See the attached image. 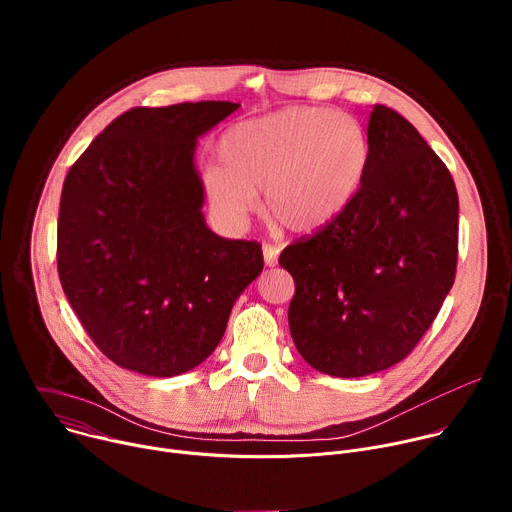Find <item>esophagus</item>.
I'll list each match as a JSON object with an SVG mask.
<instances>
[{
  "label": "esophagus",
  "instance_id": "esophagus-1",
  "mask_svg": "<svg viewBox=\"0 0 512 512\" xmlns=\"http://www.w3.org/2000/svg\"><path fill=\"white\" fill-rule=\"evenodd\" d=\"M277 255H279V247L275 245H263V259H265V265L273 267L277 263Z\"/></svg>",
  "mask_w": 512,
  "mask_h": 512
}]
</instances>
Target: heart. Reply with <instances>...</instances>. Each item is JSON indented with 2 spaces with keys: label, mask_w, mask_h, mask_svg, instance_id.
Returning <instances> with one entry per match:
<instances>
[{
  "label": "heart",
  "mask_w": 512,
  "mask_h": 512,
  "mask_svg": "<svg viewBox=\"0 0 512 512\" xmlns=\"http://www.w3.org/2000/svg\"><path fill=\"white\" fill-rule=\"evenodd\" d=\"M218 160L204 174V192L225 227L243 229L263 190L271 221L308 233L350 204L367 174L371 141L346 113L287 107L231 127Z\"/></svg>",
  "instance_id": "heart-1"
}]
</instances>
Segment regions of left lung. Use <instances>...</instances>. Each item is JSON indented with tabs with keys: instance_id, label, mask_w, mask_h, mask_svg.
<instances>
[{
	"instance_id": "left-lung-1",
	"label": "left lung",
	"mask_w": 512,
	"mask_h": 512,
	"mask_svg": "<svg viewBox=\"0 0 512 512\" xmlns=\"http://www.w3.org/2000/svg\"><path fill=\"white\" fill-rule=\"evenodd\" d=\"M371 160L350 204L285 247L296 281L289 332L312 369L367 377L403 360L454 285L458 192L446 164L397 111L375 105Z\"/></svg>"
}]
</instances>
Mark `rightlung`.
Here are the masks:
<instances>
[{"instance_id": "obj_1", "label": "right lung", "mask_w": 512, "mask_h": 512, "mask_svg": "<svg viewBox=\"0 0 512 512\" xmlns=\"http://www.w3.org/2000/svg\"><path fill=\"white\" fill-rule=\"evenodd\" d=\"M237 109H129L64 178L58 277L91 340L121 369L176 377L198 367L263 271L259 243L218 237L202 216L196 139Z\"/></svg>"}]
</instances>
